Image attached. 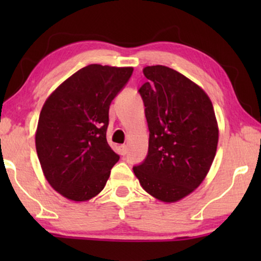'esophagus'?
I'll use <instances>...</instances> for the list:
<instances>
[{"instance_id": "obj_1", "label": "esophagus", "mask_w": 261, "mask_h": 261, "mask_svg": "<svg viewBox=\"0 0 261 261\" xmlns=\"http://www.w3.org/2000/svg\"><path fill=\"white\" fill-rule=\"evenodd\" d=\"M127 152H128V147H127V146H126V145H121V146H120V154H121V155H126Z\"/></svg>"}]
</instances>
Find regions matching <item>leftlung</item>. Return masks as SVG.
<instances>
[{
    "label": "left lung",
    "mask_w": 261,
    "mask_h": 261,
    "mask_svg": "<svg viewBox=\"0 0 261 261\" xmlns=\"http://www.w3.org/2000/svg\"><path fill=\"white\" fill-rule=\"evenodd\" d=\"M148 82L139 89L148 123V154L134 166L142 189L174 203L197 189L216 154L219 126L203 89L164 65L146 66Z\"/></svg>",
    "instance_id": "left-lung-1"
}]
</instances>
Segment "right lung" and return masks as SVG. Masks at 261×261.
Wrapping results in <instances>:
<instances>
[{"label":"right lung","instance_id":"right-lung-1","mask_svg":"<svg viewBox=\"0 0 261 261\" xmlns=\"http://www.w3.org/2000/svg\"><path fill=\"white\" fill-rule=\"evenodd\" d=\"M132 73L130 66L91 64L64 81L42 106L38 158L48 184L67 199L97 196L119 162L107 141L109 106Z\"/></svg>","mask_w":261,"mask_h":261}]
</instances>
